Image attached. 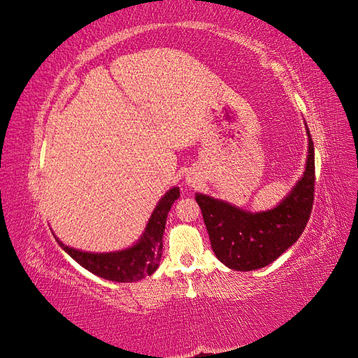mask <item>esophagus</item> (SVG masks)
<instances>
[{
  "instance_id": "34e87169",
  "label": "esophagus",
  "mask_w": 358,
  "mask_h": 358,
  "mask_svg": "<svg viewBox=\"0 0 358 358\" xmlns=\"http://www.w3.org/2000/svg\"><path fill=\"white\" fill-rule=\"evenodd\" d=\"M189 183H191V187H194V185H196V180H192V178H189V180H188Z\"/></svg>"
}]
</instances>
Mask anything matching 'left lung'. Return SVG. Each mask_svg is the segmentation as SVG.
I'll list each match as a JSON object with an SVG mask.
<instances>
[{"instance_id":"1","label":"left lung","mask_w":358,"mask_h":358,"mask_svg":"<svg viewBox=\"0 0 358 358\" xmlns=\"http://www.w3.org/2000/svg\"><path fill=\"white\" fill-rule=\"evenodd\" d=\"M305 127L309 140L305 171L276 208L252 213L210 196L196 194L213 252L227 267L251 272L273 263L305 230L315 187V154L306 122Z\"/></svg>"}]
</instances>
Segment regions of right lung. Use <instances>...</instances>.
Returning <instances> with one entry per match:
<instances>
[{
    "label": "right lung",
    "mask_w": 358,
    "mask_h": 358,
    "mask_svg": "<svg viewBox=\"0 0 358 358\" xmlns=\"http://www.w3.org/2000/svg\"><path fill=\"white\" fill-rule=\"evenodd\" d=\"M180 196L179 188H170L164 197H161L157 208L146 224L142 237L122 251L115 252H86L70 248L55 237L59 246L82 267L91 273L113 282H136L150 276L159 266L162 255V234H164L167 213L171 204Z\"/></svg>",
    "instance_id": "right-lung-1"
}]
</instances>
